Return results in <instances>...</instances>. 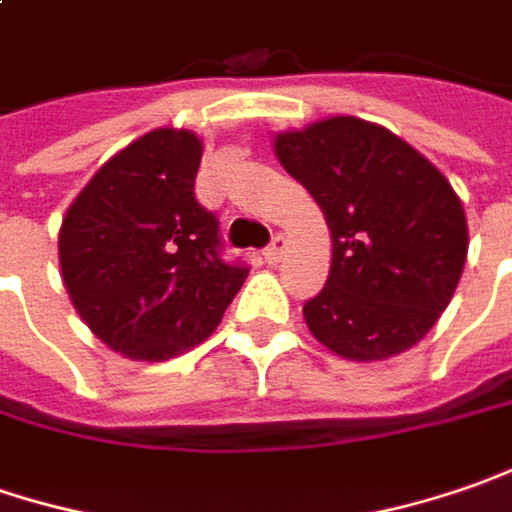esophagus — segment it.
I'll return each mask as SVG.
<instances>
[{"label":"esophagus","instance_id":"esophagus-1","mask_svg":"<svg viewBox=\"0 0 512 512\" xmlns=\"http://www.w3.org/2000/svg\"><path fill=\"white\" fill-rule=\"evenodd\" d=\"M283 255H286V237H283V234H275V237H272V243L266 246L263 257H266V263H269V266H278L280 260H283Z\"/></svg>","mask_w":512,"mask_h":512}]
</instances>
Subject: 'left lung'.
Here are the masks:
<instances>
[{
    "mask_svg": "<svg viewBox=\"0 0 512 512\" xmlns=\"http://www.w3.org/2000/svg\"><path fill=\"white\" fill-rule=\"evenodd\" d=\"M272 143L332 237L326 286L303 306L312 338L358 364L407 352L464 272L467 217L450 180L389 128L346 114Z\"/></svg>",
    "mask_w": 512,
    "mask_h": 512,
    "instance_id": "8db88e82",
    "label": "left lung"
}]
</instances>
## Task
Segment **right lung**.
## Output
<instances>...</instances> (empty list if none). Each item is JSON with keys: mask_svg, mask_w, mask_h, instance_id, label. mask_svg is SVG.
Returning <instances> with one entry per match:
<instances>
[{"mask_svg": "<svg viewBox=\"0 0 512 512\" xmlns=\"http://www.w3.org/2000/svg\"><path fill=\"white\" fill-rule=\"evenodd\" d=\"M203 140L154 128L74 197L59 226L68 298L102 344L168 361L203 344L249 269L220 260L217 220L194 200Z\"/></svg>", "mask_w": 512, "mask_h": 512, "instance_id": "right-lung-1", "label": "right lung"}]
</instances>
